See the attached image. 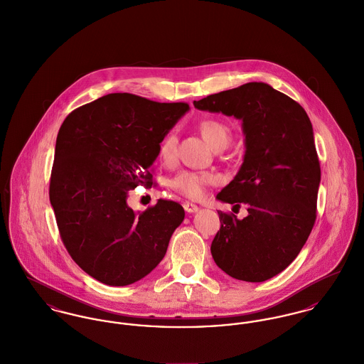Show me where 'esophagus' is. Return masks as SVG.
I'll return each instance as SVG.
<instances>
[{
    "instance_id": "esophagus-1",
    "label": "esophagus",
    "mask_w": 364,
    "mask_h": 364,
    "mask_svg": "<svg viewBox=\"0 0 364 364\" xmlns=\"http://www.w3.org/2000/svg\"><path fill=\"white\" fill-rule=\"evenodd\" d=\"M183 208H185V211H186V213H189V214H192V213H197V211L200 210V207H198L197 204L189 203V201H186V203L183 204Z\"/></svg>"
}]
</instances>
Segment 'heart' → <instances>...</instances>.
<instances>
[{
	"mask_svg": "<svg viewBox=\"0 0 364 364\" xmlns=\"http://www.w3.org/2000/svg\"><path fill=\"white\" fill-rule=\"evenodd\" d=\"M198 131L204 141L211 146L214 150L226 149L230 144L232 132L228 125L218 120L207 119L198 124ZM176 147V136L173 132H170L164 136L159 147V156L164 161H170L175 154ZM214 182V176L208 172H193V171H181L176 173L172 181L171 186L188 197H200L204 188Z\"/></svg>",
	"mask_w": 364,
	"mask_h": 364,
	"instance_id": "obj_1",
	"label": "heart"
}]
</instances>
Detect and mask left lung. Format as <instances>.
<instances>
[{"label":"left lung","instance_id":"obj_1","mask_svg":"<svg viewBox=\"0 0 364 364\" xmlns=\"http://www.w3.org/2000/svg\"><path fill=\"white\" fill-rule=\"evenodd\" d=\"M193 105L233 116L244 134L242 167L217 198L245 204L248 215L218 211L213 258L237 280L265 282L296 258L315 225L320 164L312 122L299 103L265 82H247Z\"/></svg>","mask_w":364,"mask_h":364}]
</instances>
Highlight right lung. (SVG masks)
<instances>
[{
    "label": "right lung",
    "instance_id": "add662e5",
    "mask_svg": "<svg viewBox=\"0 0 364 364\" xmlns=\"http://www.w3.org/2000/svg\"><path fill=\"white\" fill-rule=\"evenodd\" d=\"M188 103H159L109 94L72 112L55 146L49 200L74 262L107 286H128L164 258L182 223L181 204L157 200L145 213L128 192L150 185L149 168L164 136L189 112Z\"/></svg>",
    "mask_w": 364,
    "mask_h": 364
}]
</instances>
